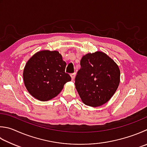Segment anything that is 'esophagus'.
Instances as JSON below:
<instances>
[{
    "label": "esophagus",
    "mask_w": 147,
    "mask_h": 147,
    "mask_svg": "<svg viewBox=\"0 0 147 147\" xmlns=\"http://www.w3.org/2000/svg\"><path fill=\"white\" fill-rule=\"evenodd\" d=\"M70 76L71 77V80L74 81V79H75V77H76V73H74V74H70Z\"/></svg>",
    "instance_id": "34e87169"
}]
</instances>
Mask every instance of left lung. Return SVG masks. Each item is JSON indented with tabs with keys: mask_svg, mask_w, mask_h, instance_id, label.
Wrapping results in <instances>:
<instances>
[{
	"mask_svg": "<svg viewBox=\"0 0 147 147\" xmlns=\"http://www.w3.org/2000/svg\"><path fill=\"white\" fill-rule=\"evenodd\" d=\"M75 86L82 102L87 106L98 107L111 98L120 84L118 65L103 52L83 56Z\"/></svg>",
	"mask_w": 147,
	"mask_h": 147,
	"instance_id": "8db88e82",
	"label": "left lung"
}]
</instances>
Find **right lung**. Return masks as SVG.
Listing matches in <instances>:
<instances>
[{
    "label": "right lung",
    "mask_w": 147,
    "mask_h": 147,
    "mask_svg": "<svg viewBox=\"0 0 147 147\" xmlns=\"http://www.w3.org/2000/svg\"><path fill=\"white\" fill-rule=\"evenodd\" d=\"M66 63L58 51L44 50L36 52L24 69L25 86L33 97L48 101L59 94L64 85L71 81L65 73Z\"/></svg>",
    "instance_id": "obj_1"
}]
</instances>
